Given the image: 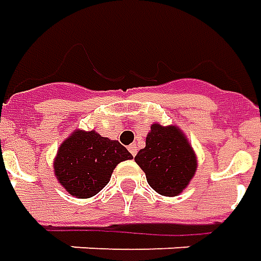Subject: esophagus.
Segmentation results:
<instances>
[{"label":"esophagus","instance_id":"1","mask_svg":"<svg viewBox=\"0 0 261 261\" xmlns=\"http://www.w3.org/2000/svg\"><path fill=\"white\" fill-rule=\"evenodd\" d=\"M128 151H130L133 155H136V154H137V145H136V144L128 145Z\"/></svg>","mask_w":261,"mask_h":261}]
</instances>
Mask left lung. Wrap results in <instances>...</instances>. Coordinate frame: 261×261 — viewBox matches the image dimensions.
<instances>
[{
	"label": "left lung",
	"mask_w": 261,
	"mask_h": 261,
	"mask_svg": "<svg viewBox=\"0 0 261 261\" xmlns=\"http://www.w3.org/2000/svg\"><path fill=\"white\" fill-rule=\"evenodd\" d=\"M150 187L161 196H178L191 181L197 168L193 147L175 125L153 124L145 147L136 155Z\"/></svg>",
	"instance_id": "8db88e82"
}]
</instances>
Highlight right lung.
Listing matches in <instances>:
<instances>
[{
	"mask_svg": "<svg viewBox=\"0 0 261 261\" xmlns=\"http://www.w3.org/2000/svg\"><path fill=\"white\" fill-rule=\"evenodd\" d=\"M131 159L128 150L116 140L95 131L77 130L60 145L54 174L71 196L88 198L107 186L118 163Z\"/></svg>",
	"mask_w": 261,
	"mask_h": 261,
	"instance_id": "right-lung-1",
	"label": "right lung"
}]
</instances>
